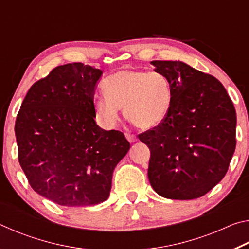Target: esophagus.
Instances as JSON below:
<instances>
[{
    "mask_svg": "<svg viewBox=\"0 0 249 249\" xmlns=\"http://www.w3.org/2000/svg\"><path fill=\"white\" fill-rule=\"evenodd\" d=\"M125 137L127 138V141L129 142H137V137L135 136L134 134H129V133H125Z\"/></svg>",
    "mask_w": 249,
    "mask_h": 249,
    "instance_id": "esophagus-1",
    "label": "esophagus"
}]
</instances>
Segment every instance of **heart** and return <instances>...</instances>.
Masks as SVG:
<instances>
[{"mask_svg": "<svg viewBox=\"0 0 249 249\" xmlns=\"http://www.w3.org/2000/svg\"><path fill=\"white\" fill-rule=\"evenodd\" d=\"M104 94L95 98L98 115L107 126L126 119L142 129L157 127L166 119L171 104V84L166 75L148 71L123 69L103 81Z\"/></svg>", "mask_w": 249, "mask_h": 249, "instance_id": "1", "label": "heart"}]
</instances>
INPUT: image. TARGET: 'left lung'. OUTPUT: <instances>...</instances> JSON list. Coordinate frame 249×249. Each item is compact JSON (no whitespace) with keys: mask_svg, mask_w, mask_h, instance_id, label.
<instances>
[{"mask_svg":"<svg viewBox=\"0 0 249 249\" xmlns=\"http://www.w3.org/2000/svg\"><path fill=\"white\" fill-rule=\"evenodd\" d=\"M171 84V104L157 127L138 135L150 150L148 179L159 196L192 200L224 178L236 147V112L213 75L182 61L150 62Z\"/></svg>","mask_w":249,"mask_h":249,"instance_id":"left-lung-1","label":"left lung"}]
</instances>
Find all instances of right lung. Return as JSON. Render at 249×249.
<instances>
[{
  "mask_svg": "<svg viewBox=\"0 0 249 249\" xmlns=\"http://www.w3.org/2000/svg\"><path fill=\"white\" fill-rule=\"evenodd\" d=\"M102 73L81 62L56 67L31 87L16 117L19 165L34 191L59 205L107 200L113 171L129 150L123 133L94 121Z\"/></svg>",
  "mask_w": 249,
  "mask_h": 249,
  "instance_id": "1",
  "label": "right lung"
}]
</instances>
